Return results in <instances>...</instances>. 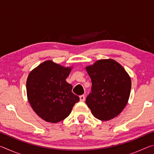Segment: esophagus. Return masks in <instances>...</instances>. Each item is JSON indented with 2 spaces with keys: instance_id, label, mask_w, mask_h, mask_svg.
I'll list each match as a JSON object with an SVG mask.
<instances>
[{
  "instance_id": "34e87169",
  "label": "esophagus",
  "mask_w": 154,
  "mask_h": 154,
  "mask_svg": "<svg viewBox=\"0 0 154 154\" xmlns=\"http://www.w3.org/2000/svg\"><path fill=\"white\" fill-rule=\"evenodd\" d=\"M79 98H80V100L82 101V102H83V101L85 100V96L84 95H81L79 96Z\"/></svg>"
}]
</instances>
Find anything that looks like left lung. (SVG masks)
<instances>
[{"label": "left lung", "instance_id": "obj_1", "mask_svg": "<svg viewBox=\"0 0 154 154\" xmlns=\"http://www.w3.org/2000/svg\"><path fill=\"white\" fill-rule=\"evenodd\" d=\"M92 81L85 103L96 118L107 121L121 113L127 105L131 79L120 64L113 60H100L86 67Z\"/></svg>", "mask_w": 154, "mask_h": 154}]
</instances>
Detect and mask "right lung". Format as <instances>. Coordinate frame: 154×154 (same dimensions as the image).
<instances>
[{"label":"right lung","instance_id":"right-lung-1","mask_svg":"<svg viewBox=\"0 0 154 154\" xmlns=\"http://www.w3.org/2000/svg\"><path fill=\"white\" fill-rule=\"evenodd\" d=\"M71 70L48 60L28 75V101L35 113L46 122L57 123L63 120L79 101V96L72 92V85L66 82Z\"/></svg>","mask_w":154,"mask_h":154}]
</instances>
